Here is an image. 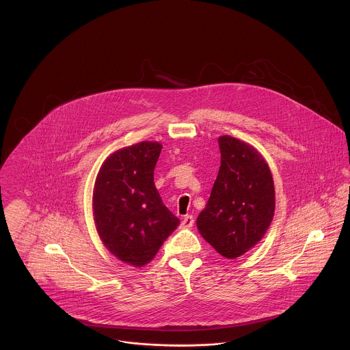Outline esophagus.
Masks as SVG:
<instances>
[{
  "label": "esophagus",
  "instance_id": "34e87169",
  "mask_svg": "<svg viewBox=\"0 0 350 350\" xmlns=\"http://www.w3.org/2000/svg\"><path fill=\"white\" fill-rule=\"evenodd\" d=\"M193 224L194 219L192 215L184 216V219H183V221H181V227H183V228H191V227H193Z\"/></svg>",
  "mask_w": 350,
  "mask_h": 350
}]
</instances>
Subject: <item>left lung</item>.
<instances>
[{
	"label": "left lung",
	"instance_id": "1",
	"mask_svg": "<svg viewBox=\"0 0 350 350\" xmlns=\"http://www.w3.org/2000/svg\"><path fill=\"white\" fill-rule=\"evenodd\" d=\"M219 174L197 228L220 255L234 259L267 232L275 191L270 167L255 148L230 135L219 138Z\"/></svg>",
	"mask_w": 350,
	"mask_h": 350
}]
</instances>
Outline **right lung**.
<instances>
[{
	"mask_svg": "<svg viewBox=\"0 0 350 350\" xmlns=\"http://www.w3.org/2000/svg\"><path fill=\"white\" fill-rule=\"evenodd\" d=\"M161 149L148 141L119 149L105 161L94 187L96 231L114 256L134 267L148 265L180 224L154 185Z\"/></svg>",
	"mask_w": 350,
	"mask_h": 350,
	"instance_id": "right-lung-1",
	"label": "right lung"
}]
</instances>
